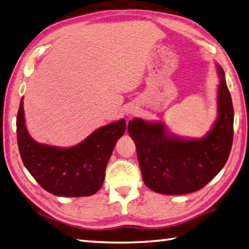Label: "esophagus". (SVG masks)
Segmentation results:
<instances>
[{
	"label": "esophagus",
	"mask_w": 249,
	"mask_h": 249,
	"mask_svg": "<svg viewBox=\"0 0 249 249\" xmlns=\"http://www.w3.org/2000/svg\"><path fill=\"white\" fill-rule=\"evenodd\" d=\"M131 115H132V112H129V116H131Z\"/></svg>",
	"instance_id": "34e87169"
}]
</instances>
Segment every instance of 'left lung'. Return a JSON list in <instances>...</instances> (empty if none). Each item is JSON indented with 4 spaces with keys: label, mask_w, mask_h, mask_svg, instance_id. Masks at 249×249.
Returning a JSON list of instances; mask_svg holds the SVG:
<instances>
[{
    "label": "left lung",
    "mask_w": 249,
    "mask_h": 249,
    "mask_svg": "<svg viewBox=\"0 0 249 249\" xmlns=\"http://www.w3.org/2000/svg\"><path fill=\"white\" fill-rule=\"evenodd\" d=\"M218 119L204 139L183 140L162 124L129 121L145 185L157 193L182 195L204 187L226 165L233 142L234 110L224 71L218 65Z\"/></svg>",
    "instance_id": "obj_1"
}]
</instances>
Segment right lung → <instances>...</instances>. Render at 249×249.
<instances>
[{
	"mask_svg": "<svg viewBox=\"0 0 249 249\" xmlns=\"http://www.w3.org/2000/svg\"><path fill=\"white\" fill-rule=\"evenodd\" d=\"M16 125L18 148L27 170L45 191L66 197L90 196L101 189L112 149L126 128L121 119L95 130L70 148L39 144L26 129L22 98Z\"/></svg>",
	"mask_w": 249,
	"mask_h": 249,
	"instance_id": "right-lung-1",
	"label": "right lung"
}]
</instances>
